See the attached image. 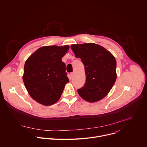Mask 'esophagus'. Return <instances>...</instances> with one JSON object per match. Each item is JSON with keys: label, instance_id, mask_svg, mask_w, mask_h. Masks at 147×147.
Returning a JSON list of instances; mask_svg holds the SVG:
<instances>
[{"label": "esophagus", "instance_id": "obj_1", "mask_svg": "<svg viewBox=\"0 0 147 147\" xmlns=\"http://www.w3.org/2000/svg\"><path fill=\"white\" fill-rule=\"evenodd\" d=\"M70 78H73V73H71L70 74Z\"/></svg>", "mask_w": 147, "mask_h": 147}]
</instances>
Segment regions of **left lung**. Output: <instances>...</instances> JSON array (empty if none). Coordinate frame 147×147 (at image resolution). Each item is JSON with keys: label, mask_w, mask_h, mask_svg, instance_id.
<instances>
[{"label": "left lung", "mask_w": 147, "mask_h": 147, "mask_svg": "<svg viewBox=\"0 0 147 147\" xmlns=\"http://www.w3.org/2000/svg\"><path fill=\"white\" fill-rule=\"evenodd\" d=\"M76 57L81 59L85 68L84 86L77 90L86 100L95 102L107 96L116 80V61L115 57L102 46L88 43L72 45Z\"/></svg>", "instance_id": "obj_1"}]
</instances>
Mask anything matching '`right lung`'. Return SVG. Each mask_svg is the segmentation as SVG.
I'll list each match as a JSON object with an SVG mask.
<instances>
[{"label": "right lung", "instance_id": "1", "mask_svg": "<svg viewBox=\"0 0 147 147\" xmlns=\"http://www.w3.org/2000/svg\"><path fill=\"white\" fill-rule=\"evenodd\" d=\"M69 49L68 45L43 47L26 60L23 81L30 96L39 103L48 106L56 103L69 81L61 61Z\"/></svg>", "mask_w": 147, "mask_h": 147}]
</instances>
